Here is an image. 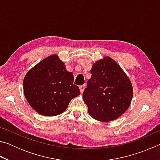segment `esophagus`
<instances>
[{"label":"esophagus","mask_w":160,"mask_h":160,"mask_svg":"<svg viewBox=\"0 0 160 160\" xmlns=\"http://www.w3.org/2000/svg\"><path fill=\"white\" fill-rule=\"evenodd\" d=\"M85 85H82L80 86V90L81 93L83 92V91H84V90H85Z\"/></svg>","instance_id":"obj_1"}]
</instances>
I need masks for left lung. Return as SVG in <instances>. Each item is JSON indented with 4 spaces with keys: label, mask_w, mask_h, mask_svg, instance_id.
<instances>
[{
    "label": "left lung",
    "mask_w": 160,
    "mask_h": 160,
    "mask_svg": "<svg viewBox=\"0 0 160 160\" xmlns=\"http://www.w3.org/2000/svg\"><path fill=\"white\" fill-rule=\"evenodd\" d=\"M82 98L91 117L102 122L116 120L128 109L133 95L131 80L120 66L107 56L90 70Z\"/></svg>",
    "instance_id": "8db88e82"
}]
</instances>
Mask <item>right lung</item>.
Here are the masks:
<instances>
[{
    "mask_svg": "<svg viewBox=\"0 0 160 160\" xmlns=\"http://www.w3.org/2000/svg\"><path fill=\"white\" fill-rule=\"evenodd\" d=\"M73 80L72 72L53 54L27 72L23 80L24 94L39 114L57 116L67 109L72 99L80 95V89L73 85Z\"/></svg>",
    "mask_w": 160,
    "mask_h": 160,
    "instance_id": "1",
    "label": "right lung"
}]
</instances>
